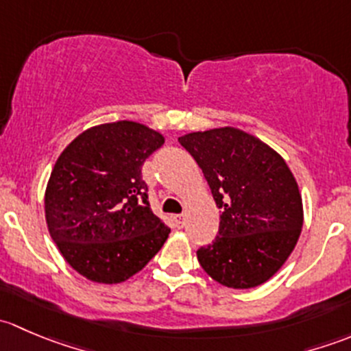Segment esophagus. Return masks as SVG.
I'll return each instance as SVG.
<instances>
[{
  "label": "esophagus",
  "instance_id": "34e87169",
  "mask_svg": "<svg viewBox=\"0 0 351 351\" xmlns=\"http://www.w3.org/2000/svg\"><path fill=\"white\" fill-rule=\"evenodd\" d=\"M173 222H175L176 228L182 229V228H185L186 219H185V215H183V214H178V215H175V217H173Z\"/></svg>",
  "mask_w": 351,
  "mask_h": 351
}]
</instances>
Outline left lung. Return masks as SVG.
Listing matches in <instances>:
<instances>
[{"label":"left lung","instance_id":"left-lung-1","mask_svg":"<svg viewBox=\"0 0 351 351\" xmlns=\"http://www.w3.org/2000/svg\"><path fill=\"white\" fill-rule=\"evenodd\" d=\"M221 208L215 239L197 251L202 268L219 284L251 289L274 277L302 229V198L282 156L234 129L182 136Z\"/></svg>","mask_w":351,"mask_h":351}]
</instances>
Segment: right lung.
<instances>
[{"label":"right lung","mask_w":351,"mask_h":351,"mask_svg":"<svg viewBox=\"0 0 351 351\" xmlns=\"http://www.w3.org/2000/svg\"><path fill=\"white\" fill-rule=\"evenodd\" d=\"M165 137L129 120L104 123L62 151L45 190V219L67 263L100 284L143 270L171 229L149 207L143 165Z\"/></svg>","instance_id":"add662e5"}]
</instances>
